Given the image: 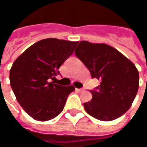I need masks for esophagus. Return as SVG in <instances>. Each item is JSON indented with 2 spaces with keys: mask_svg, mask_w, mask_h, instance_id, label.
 Here are the masks:
<instances>
[{
  "mask_svg": "<svg viewBox=\"0 0 147 147\" xmlns=\"http://www.w3.org/2000/svg\"><path fill=\"white\" fill-rule=\"evenodd\" d=\"M79 92H82V91H83L84 90V89L83 88H80V89H76Z\"/></svg>",
  "mask_w": 147,
  "mask_h": 147,
  "instance_id": "obj_1",
  "label": "esophagus"
}]
</instances>
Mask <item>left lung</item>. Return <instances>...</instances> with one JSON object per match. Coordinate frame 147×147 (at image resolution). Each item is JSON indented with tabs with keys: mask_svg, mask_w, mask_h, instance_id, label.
Instances as JSON below:
<instances>
[{
	"mask_svg": "<svg viewBox=\"0 0 147 147\" xmlns=\"http://www.w3.org/2000/svg\"><path fill=\"white\" fill-rule=\"evenodd\" d=\"M75 53L85 64L92 78L101 81L84 109L91 117L110 121L121 117L132 105L139 89L136 65L117 49L106 44L82 41Z\"/></svg>",
	"mask_w": 147,
	"mask_h": 147,
	"instance_id": "left-lung-1",
	"label": "left lung"
}]
</instances>
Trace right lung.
I'll list each match as a JSON object with an SVG mask.
<instances>
[{
	"label": "right lung",
	"instance_id": "right-lung-1",
	"mask_svg": "<svg viewBox=\"0 0 147 147\" xmlns=\"http://www.w3.org/2000/svg\"><path fill=\"white\" fill-rule=\"evenodd\" d=\"M78 42L46 38L34 43L14 61L10 84L17 102L34 120L46 121L64 109L73 86L56 84L62 64L73 53ZM53 80V81H51Z\"/></svg>",
	"mask_w": 147,
	"mask_h": 147
}]
</instances>
